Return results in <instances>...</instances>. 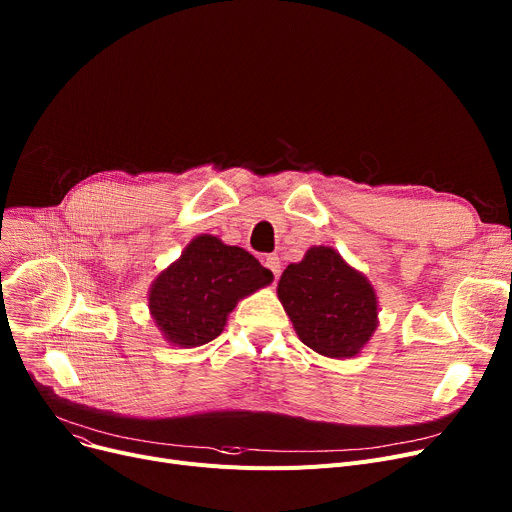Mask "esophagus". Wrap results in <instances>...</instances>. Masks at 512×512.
Here are the masks:
<instances>
[{
  "label": "esophagus",
  "instance_id": "obj_1",
  "mask_svg": "<svg viewBox=\"0 0 512 512\" xmlns=\"http://www.w3.org/2000/svg\"><path fill=\"white\" fill-rule=\"evenodd\" d=\"M263 265L267 267L274 274V278L278 280L280 278V272H282V263H280V257L278 255H265L263 257Z\"/></svg>",
  "mask_w": 512,
  "mask_h": 512
}]
</instances>
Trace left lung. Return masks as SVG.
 <instances>
[{
  "instance_id": "left-lung-1",
  "label": "left lung",
  "mask_w": 512,
  "mask_h": 512,
  "mask_svg": "<svg viewBox=\"0 0 512 512\" xmlns=\"http://www.w3.org/2000/svg\"><path fill=\"white\" fill-rule=\"evenodd\" d=\"M278 297L299 338L324 357H355L378 328L371 284L330 247H313L288 265Z\"/></svg>"
}]
</instances>
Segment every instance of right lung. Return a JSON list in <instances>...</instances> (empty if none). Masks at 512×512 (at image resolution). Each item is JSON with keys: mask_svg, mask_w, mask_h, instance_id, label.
I'll return each instance as SVG.
<instances>
[{"mask_svg": "<svg viewBox=\"0 0 512 512\" xmlns=\"http://www.w3.org/2000/svg\"><path fill=\"white\" fill-rule=\"evenodd\" d=\"M272 278L245 249L228 247L209 234L197 236L153 282L149 309L172 344L201 346L222 334L238 299L267 286Z\"/></svg>", "mask_w": 512, "mask_h": 512, "instance_id": "obj_1", "label": "right lung"}]
</instances>
